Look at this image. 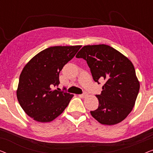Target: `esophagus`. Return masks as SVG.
<instances>
[{"instance_id": "obj_1", "label": "esophagus", "mask_w": 153, "mask_h": 153, "mask_svg": "<svg viewBox=\"0 0 153 153\" xmlns=\"http://www.w3.org/2000/svg\"><path fill=\"white\" fill-rule=\"evenodd\" d=\"M87 96H88V93H85H85H83V94H81V95H79V97H83V98L87 97Z\"/></svg>"}]
</instances>
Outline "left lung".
Segmentation results:
<instances>
[{
	"label": "left lung",
	"instance_id": "1",
	"mask_svg": "<svg viewBox=\"0 0 153 153\" xmlns=\"http://www.w3.org/2000/svg\"><path fill=\"white\" fill-rule=\"evenodd\" d=\"M86 60L93 80H104L98 108L91 114L102 125L123 121L135 104L140 84L132 62L120 52L106 45L84 46L76 54Z\"/></svg>",
	"mask_w": 153,
	"mask_h": 153
}]
</instances>
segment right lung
Wrapping results in <instances>:
<instances>
[{"label": "right lung", "instance_id": "add662e5", "mask_svg": "<svg viewBox=\"0 0 153 153\" xmlns=\"http://www.w3.org/2000/svg\"><path fill=\"white\" fill-rule=\"evenodd\" d=\"M81 47H51L35 55L25 65L19 76L16 96L23 110L33 120L51 122L68 106L74 95L53 88L60 83L59 73L62 68Z\"/></svg>", "mask_w": 153, "mask_h": 153}]
</instances>
